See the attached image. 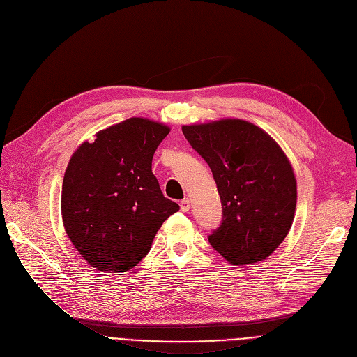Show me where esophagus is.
Returning a JSON list of instances; mask_svg holds the SVG:
<instances>
[{
  "instance_id": "1",
  "label": "esophagus",
  "mask_w": 357,
  "mask_h": 357,
  "mask_svg": "<svg viewBox=\"0 0 357 357\" xmlns=\"http://www.w3.org/2000/svg\"><path fill=\"white\" fill-rule=\"evenodd\" d=\"M190 208H191L190 199H182V201H181V210H182L183 213H188Z\"/></svg>"
}]
</instances>
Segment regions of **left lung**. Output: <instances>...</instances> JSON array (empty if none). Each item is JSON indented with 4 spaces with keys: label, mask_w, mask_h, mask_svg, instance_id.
<instances>
[{
    "label": "left lung",
    "mask_w": 357,
    "mask_h": 357,
    "mask_svg": "<svg viewBox=\"0 0 357 357\" xmlns=\"http://www.w3.org/2000/svg\"><path fill=\"white\" fill-rule=\"evenodd\" d=\"M183 136L211 167L222 222L208 237L230 264L271 256L288 236L296 179L284 150L265 130L240 119L182 126Z\"/></svg>",
    "instance_id": "obj_1"
}]
</instances>
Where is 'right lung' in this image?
Segmentation results:
<instances>
[{
	"label": "right lung",
	"instance_id": "right-lung-1",
	"mask_svg": "<svg viewBox=\"0 0 357 357\" xmlns=\"http://www.w3.org/2000/svg\"><path fill=\"white\" fill-rule=\"evenodd\" d=\"M167 126L131 117L84 142L68 163L61 210L72 245L93 269L123 273L149 253L179 205L163 197L152 159Z\"/></svg>",
	"mask_w": 357,
	"mask_h": 357
}]
</instances>
